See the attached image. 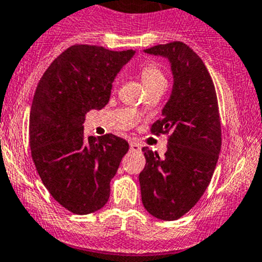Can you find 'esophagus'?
I'll return each instance as SVG.
<instances>
[{
    "instance_id": "34e87169",
    "label": "esophagus",
    "mask_w": 262,
    "mask_h": 262,
    "mask_svg": "<svg viewBox=\"0 0 262 262\" xmlns=\"http://www.w3.org/2000/svg\"><path fill=\"white\" fill-rule=\"evenodd\" d=\"M129 148H130L132 151H141V145H139L138 142H136V141H132L130 143H129Z\"/></svg>"
}]
</instances>
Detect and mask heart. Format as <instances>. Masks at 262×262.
<instances>
[{"label": "heart", "instance_id": "b5f03b06", "mask_svg": "<svg viewBox=\"0 0 262 262\" xmlns=\"http://www.w3.org/2000/svg\"><path fill=\"white\" fill-rule=\"evenodd\" d=\"M141 77H142V81L143 84L148 85V84H152V82L156 81H163L164 79V75L163 72L160 71L158 64L152 62H147L141 67Z\"/></svg>", "mask_w": 262, "mask_h": 262}]
</instances>
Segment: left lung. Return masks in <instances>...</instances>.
<instances>
[{"mask_svg": "<svg viewBox=\"0 0 262 262\" xmlns=\"http://www.w3.org/2000/svg\"><path fill=\"white\" fill-rule=\"evenodd\" d=\"M169 62L173 85L152 133H170L160 158L143 147L146 165L139 173L146 211L174 221L198 203L208 187L221 150V123L213 81L203 60L183 42L146 49Z\"/></svg>", "mask_w": 262, "mask_h": 262, "instance_id": "8db88e82", "label": "left lung"}]
</instances>
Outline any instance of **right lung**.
I'll return each instance as SVG.
<instances>
[{"label": "right lung", "instance_id": "obj_1", "mask_svg": "<svg viewBox=\"0 0 262 262\" xmlns=\"http://www.w3.org/2000/svg\"><path fill=\"white\" fill-rule=\"evenodd\" d=\"M134 50L75 45L46 70L29 114L32 159L42 183L60 205L76 214L101 209L110 182L129 150L114 134H84L85 115L108 103L112 82Z\"/></svg>", "mask_w": 262, "mask_h": 262}]
</instances>
